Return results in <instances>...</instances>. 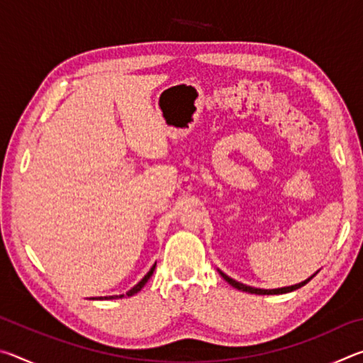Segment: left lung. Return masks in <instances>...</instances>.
<instances>
[{
	"instance_id": "left-lung-1",
	"label": "left lung",
	"mask_w": 363,
	"mask_h": 363,
	"mask_svg": "<svg viewBox=\"0 0 363 363\" xmlns=\"http://www.w3.org/2000/svg\"><path fill=\"white\" fill-rule=\"evenodd\" d=\"M218 272L220 274V277H223L227 284L229 285H232L233 288H237V290H240V291H247V293H251V294H285V293H290V291H294V290H298V288H301V286H304L307 281L309 280H312L315 277V275L318 274V270L317 272L314 274V275H311L309 279H306L304 281H301V284H296V285H291V286H281V288H274V290H264V288H255V286H250V285H245V284H240V281H237V280H233V279H230L229 275H225L223 270H219L218 269Z\"/></svg>"
}]
</instances>
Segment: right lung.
Segmentation results:
<instances>
[{"label": "right lung", "instance_id": "right-lung-1", "mask_svg": "<svg viewBox=\"0 0 363 363\" xmlns=\"http://www.w3.org/2000/svg\"><path fill=\"white\" fill-rule=\"evenodd\" d=\"M155 266H157V262L153 264L149 272L144 275L143 280H140L138 285H134L126 294H113V296H99V298H91V299H118V298H125V296H133V294H136V293H139L140 290H143V286L147 284V281H149V279L152 277V274H153V270H155Z\"/></svg>", "mask_w": 363, "mask_h": 363}]
</instances>
